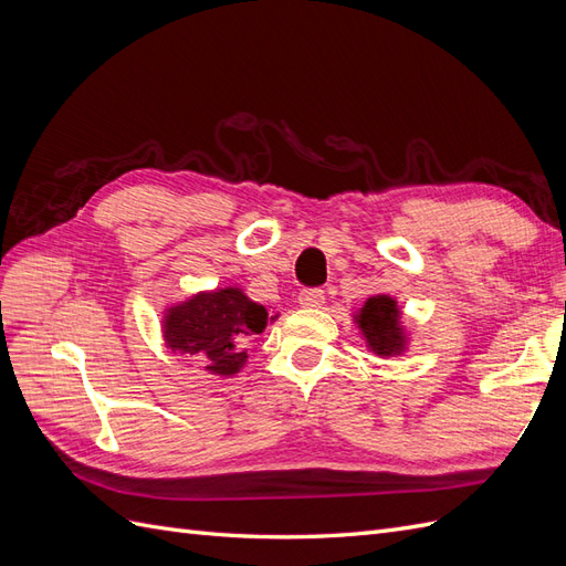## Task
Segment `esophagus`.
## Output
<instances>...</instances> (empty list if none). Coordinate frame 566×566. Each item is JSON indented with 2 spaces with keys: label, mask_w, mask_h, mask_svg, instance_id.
<instances>
[{
  "label": "esophagus",
  "mask_w": 566,
  "mask_h": 566,
  "mask_svg": "<svg viewBox=\"0 0 566 566\" xmlns=\"http://www.w3.org/2000/svg\"><path fill=\"white\" fill-rule=\"evenodd\" d=\"M297 302H300V306H304V310H316V306H321L325 302V295H323V290H302Z\"/></svg>",
  "instance_id": "obj_1"
}]
</instances>
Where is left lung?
Returning <instances> with one entry per match:
<instances>
[{"mask_svg": "<svg viewBox=\"0 0 566 566\" xmlns=\"http://www.w3.org/2000/svg\"><path fill=\"white\" fill-rule=\"evenodd\" d=\"M358 331L366 337V347L382 358L399 356L408 347V337L401 325L399 304L389 295H375L364 302L354 316Z\"/></svg>", "mask_w": 566, "mask_h": 566, "instance_id": "8db88e82", "label": "left lung"}]
</instances>
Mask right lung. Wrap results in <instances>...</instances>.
I'll list each match as a JSON object with an SVG mask.
<instances>
[{
	"mask_svg": "<svg viewBox=\"0 0 566 566\" xmlns=\"http://www.w3.org/2000/svg\"><path fill=\"white\" fill-rule=\"evenodd\" d=\"M276 318L279 314H269L241 287H221L165 310L163 337L172 352L188 354L208 373L229 378L245 366L248 342Z\"/></svg>",
	"mask_w": 566,
	"mask_h": 566,
	"instance_id": "right-lung-1",
	"label": "right lung"
}]
</instances>
